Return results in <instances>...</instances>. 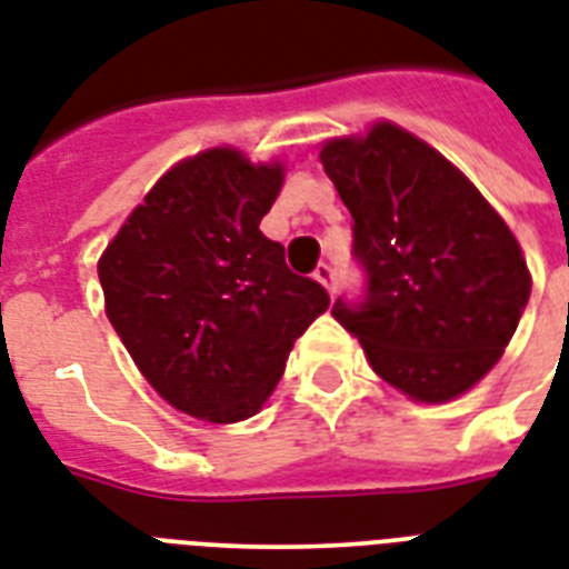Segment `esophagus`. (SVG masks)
Returning a JSON list of instances; mask_svg holds the SVG:
<instances>
[{
  "instance_id": "34e87169",
  "label": "esophagus",
  "mask_w": 569,
  "mask_h": 569,
  "mask_svg": "<svg viewBox=\"0 0 569 569\" xmlns=\"http://www.w3.org/2000/svg\"><path fill=\"white\" fill-rule=\"evenodd\" d=\"M315 279L320 281V284H323V288L329 290V293H335V290H338V272H335L332 267H329V263H320V267H317Z\"/></svg>"
}]
</instances>
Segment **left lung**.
<instances>
[{"mask_svg": "<svg viewBox=\"0 0 569 569\" xmlns=\"http://www.w3.org/2000/svg\"><path fill=\"white\" fill-rule=\"evenodd\" d=\"M353 216L359 297L332 315L382 380L439 403L472 389L517 332L531 279L501 216L442 153L395 124L320 151Z\"/></svg>", "mask_w": 569, "mask_h": 569, "instance_id": "left-lung-1", "label": "left lung"}]
</instances>
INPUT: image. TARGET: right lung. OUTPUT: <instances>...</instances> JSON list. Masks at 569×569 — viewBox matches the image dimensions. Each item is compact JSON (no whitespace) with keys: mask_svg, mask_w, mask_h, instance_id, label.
I'll list each match as a JSON object with an SVG mask.
<instances>
[{"mask_svg":"<svg viewBox=\"0 0 569 569\" xmlns=\"http://www.w3.org/2000/svg\"><path fill=\"white\" fill-rule=\"evenodd\" d=\"M279 166L213 148L162 174L100 263L106 315L144 380L213 425L254 416L293 341L329 308L261 234Z\"/></svg>","mask_w":569,"mask_h":569,"instance_id":"1","label":"right lung"}]
</instances>
